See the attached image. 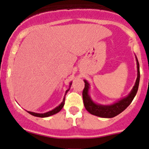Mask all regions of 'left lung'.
Masks as SVG:
<instances>
[{
	"mask_svg": "<svg viewBox=\"0 0 149 149\" xmlns=\"http://www.w3.org/2000/svg\"><path fill=\"white\" fill-rule=\"evenodd\" d=\"M137 63V70H138V76L136 81L135 86L133 88L132 91L129 95L126 98H123L118 102L115 103L114 104L111 106H101V105L95 104L91 101L90 96L88 94V91L89 88V84H88L86 81H84L85 82V87L83 90V100H84V106L86 109L90 113L96 116L102 117V118H113L116 116L118 115L122 111L125 110L126 108L131 104L132 101L134 100V97L136 95L139 88V81H140V70H139V63L138 61L136 58Z\"/></svg>",
	"mask_w": 149,
	"mask_h": 149,
	"instance_id": "1",
	"label": "left lung"
}]
</instances>
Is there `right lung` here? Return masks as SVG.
<instances>
[{"label": "right lung", "mask_w": 149, "mask_h": 149, "mask_svg": "<svg viewBox=\"0 0 149 149\" xmlns=\"http://www.w3.org/2000/svg\"><path fill=\"white\" fill-rule=\"evenodd\" d=\"M68 90H69V89H68ZM68 90L66 91V92H65V94H66L67 92L68 91ZM64 103H65V97H64L63 102L61 103V104L59 105L58 107H56V109H54V110L45 113H33V112H31V111H28V112H29L30 114H31V115L34 116H36V117H40V118H43V117H48V116H50L54 115V114H55V113H57L58 112L60 111L63 109V107Z\"/></svg>", "instance_id": "right-lung-1"}]
</instances>
